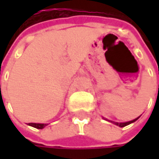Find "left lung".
<instances>
[{"instance_id":"8db88e82","label":"left lung","mask_w":159,"mask_h":159,"mask_svg":"<svg viewBox=\"0 0 159 159\" xmlns=\"http://www.w3.org/2000/svg\"><path fill=\"white\" fill-rule=\"evenodd\" d=\"M140 118V116L138 117V118H136V119H134V120H130V121H127V122H115V121H111V120H109V121H111V122H113V123H115L116 125H118V126H120V127H124V126H126V125H129V124H131V123H133V122H134L135 120H137L138 119ZM107 120V119H106Z\"/></svg>"}]
</instances>
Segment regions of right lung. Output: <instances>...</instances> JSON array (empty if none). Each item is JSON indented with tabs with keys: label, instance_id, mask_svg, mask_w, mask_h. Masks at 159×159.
Segmentation results:
<instances>
[{
	"label": "right lung",
	"instance_id": "obj_1",
	"mask_svg": "<svg viewBox=\"0 0 159 159\" xmlns=\"http://www.w3.org/2000/svg\"><path fill=\"white\" fill-rule=\"evenodd\" d=\"M28 125H30L34 128H37V129H43L48 124L47 123H28Z\"/></svg>",
	"mask_w": 159,
	"mask_h": 159
}]
</instances>
